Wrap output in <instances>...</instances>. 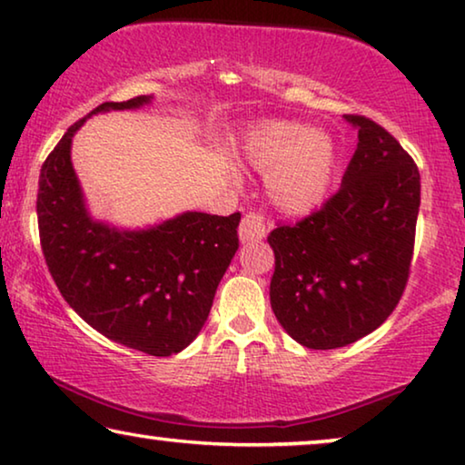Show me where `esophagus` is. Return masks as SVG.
<instances>
[{
    "instance_id": "34e87169",
    "label": "esophagus",
    "mask_w": 465,
    "mask_h": 465,
    "mask_svg": "<svg viewBox=\"0 0 465 465\" xmlns=\"http://www.w3.org/2000/svg\"><path fill=\"white\" fill-rule=\"evenodd\" d=\"M267 233V223L265 217L259 211H248L244 217H242L240 223V240L244 242H259L265 238Z\"/></svg>"
}]
</instances>
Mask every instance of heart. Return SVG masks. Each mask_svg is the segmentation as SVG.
<instances>
[{
    "label": "heart",
    "instance_id": "b5f03b06",
    "mask_svg": "<svg viewBox=\"0 0 465 465\" xmlns=\"http://www.w3.org/2000/svg\"><path fill=\"white\" fill-rule=\"evenodd\" d=\"M244 156L256 171L269 173V196L286 213L313 209L334 171L330 137L294 123H269L252 131L246 137Z\"/></svg>",
    "mask_w": 465,
    "mask_h": 465
}]
</instances>
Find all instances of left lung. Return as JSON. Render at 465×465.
I'll return each instance as SVG.
<instances>
[{"mask_svg":"<svg viewBox=\"0 0 465 465\" xmlns=\"http://www.w3.org/2000/svg\"><path fill=\"white\" fill-rule=\"evenodd\" d=\"M344 119L359 143L341 190L267 238L273 313L315 351L355 342L388 320L410 280L420 211V171L403 145L367 116Z\"/></svg>","mask_w":465,"mask_h":465,"instance_id":"left-lung-1","label":"left lung"}]
</instances>
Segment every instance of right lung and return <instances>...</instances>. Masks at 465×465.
Masks as SVG:
<instances>
[{"label":"right lung","mask_w":465,"mask_h":465,"mask_svg":"<svg viewBox=\"0 0 465 465\" xmlns=\"http://www.w3.org/2000/svg\"><path fill=\"white\" fill-rule=\"evenodd\" d=\"M148 102L150 95L104 102L89 116ZM83 121L68 127L39 173L37 221L47 269L64 301L100 334L145 355H175L211 313L240 246V213H183L143 232L94 221L71 163Z\"/></svg>","instance_id":"1"}]
</instances>
